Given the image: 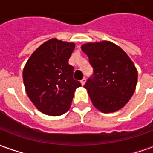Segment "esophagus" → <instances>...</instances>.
I'll list each match as a JSON object with an SVG mask.
<instances>
[{
	"instance_id": "esophagus-1",
	"label": "esophagus",
	"mask_w": 153,
	"mask_h": 153,
	"mask_svg": "<svg viewBox=\"0 0 153 153\" xmlns=\"http://www.w3.org/2000/svg\"><path fill=\"white\" fill-rule=\"evenodd\" d=\"M80 83H81V84H82V85H84V83H86V79H85V78H83V79L80 81Z\"/></svg>"
}]
</instances>
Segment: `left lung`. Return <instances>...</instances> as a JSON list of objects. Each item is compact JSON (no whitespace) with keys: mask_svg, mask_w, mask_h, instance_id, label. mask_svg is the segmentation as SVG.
I'll list each match as a JSON object with an SVG mask.
<instances>
[{"mask_svg":"<svg viewBox=\"0 0 153 153\" xmlns=\"http://www.w3.org/2000/svg\"><path fill=\"white\" fill-rule=\"evenodd\" d=\"M81 47L93 69L84 84L93 106L103 113L121 109L133 96L138 79L130 58L120 47L107 41Z\"/></svg>","mask_w":153,"mask_h":153,"instance_id":"8db88e82","label":"left lung"}]
</instances>
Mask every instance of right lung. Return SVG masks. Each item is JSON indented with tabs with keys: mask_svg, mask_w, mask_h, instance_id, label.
Segmentation results:
<instances>
[{
	"mask_svg": "<svg viewBox=\"0 0 153 153\" xmlns=\"http://www.w3.org/2000/svg\"><path fill=\"white\" fill-rule=\"evenodd\" d=\"M73 42L56 38L42 44L32 54L23 71L25 90L37 108L49 115H63L70 109L74 92L81 86L74 79V67L69 59Z\"/></svg>",
	"mask_w": 153,
	"mask_h": 153,
	"instance_id": "right-lung-1",
	"label": "right lung"
}]
</instances>
